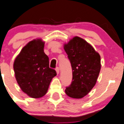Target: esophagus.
Returning a JSON list of instances; mask_svg holds the SVG:
<instances>
[{"mask_svg": "<svg viewBox=\"0 0 124 124\" xmlns=\"http://www.w3.org/2000/svg\"><path fill=\"white\" fill-rule=\"evenodd\" d=\"M56 71L57 74H59V73H60V69H59L58 67H57V68H56Z\"/></svg>", "mask_w": 124, "mask_h": 124, "instance_id": "1", "label": "esophagus"}]
</instances>
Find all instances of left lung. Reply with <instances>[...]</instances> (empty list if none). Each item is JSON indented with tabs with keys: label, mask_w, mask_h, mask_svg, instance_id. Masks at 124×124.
<instances>
[{
	"label": "left lung",
	"mask_w": 124,
	"mask_h": 124,
	"mask_svg": "<svg viewBox=\"0 0 124 124\" xmlns=\"http://www.w3.org/2000/svg\"><path fill=\"white\" fill-rule=\"evenodd\" d=\"M72 70L71 84L65 93L73 98H82L96 84L101 70L99 53L84 39L76 36L64 45Z\"/></svg>",
	"instance_id": "left-lung-1"
}]
</instances>
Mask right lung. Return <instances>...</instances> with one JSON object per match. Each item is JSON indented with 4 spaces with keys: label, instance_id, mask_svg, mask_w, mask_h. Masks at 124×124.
I'll return each mask as SVG.
<instances>
[{
    "label": "right lung",
    "instance_id": "1",
    "mask_svg": "<svg viewBox=\"0 0 124 124\" xmlns=\"http://www.w3.org/2000/svg\"><path fill=\"white\" fill-rule=\"evenodd\" d=\"M45 42L41 39L30 41L15 58L13 69L18 85L24 93L33 98L47 92L55 70L49 68V59L44 53Z\"/></svg>",
    "mask_w": 124,
    "mask_h": 124
}]
</instances>
